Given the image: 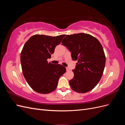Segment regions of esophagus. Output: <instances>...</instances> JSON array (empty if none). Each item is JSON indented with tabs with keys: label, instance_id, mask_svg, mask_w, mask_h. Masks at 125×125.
<instances>
[{
	"label": "esophagus",
	"instance_id": "obj_1",
	"mask_svg": "<svg viewBox=\"0 0 125 125\" xmlns=\"http://www.w3.org/2000/svg\"><path fill=\"white\" fill-rule=\"evenodd\" d=\"M66 70H67V71H68L70 70V69L68 67H67V68H66Z\"/></svg>",
	"mask_w": 125,
	"mask_h": 125
}]
</instances>
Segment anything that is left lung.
<instances>
[{
    "mask_svg": "<svg viewBox=\"0 0 125 125\" xmlns=\"http://www.w3.org/2000/svg\"><path fill=\"white\" fill-rule=\"evenodd\" d=\"M71 52L73 60H78L74 77L69 81L71 89L83 93L92 90L104 70L106 58L103 47L95 37L81 33L67 35L62 42Z\"/></svg>",
    "mask_w": 125,
    "mask_h": 125,
    "instance_id": "8db88e82",
    "label": "left lung"
}]
</instances>
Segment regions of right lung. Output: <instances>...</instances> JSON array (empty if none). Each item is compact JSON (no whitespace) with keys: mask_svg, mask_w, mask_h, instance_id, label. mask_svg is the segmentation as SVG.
<instances>
[{"mask_svg":"<svg viewBox=\"0 0 125 125\" xmlns=\"http://www.w3.org/2000/svg\"><path fill=\"white\" fill-rule=\"evenodd\" d=\"M65 36L36 34L24 44L20 56L22 70L28 83L36 92L47 94L54 91L59 78L65 73V67L47 61Z\"/></svg>","mask_w":125,"mask_h":125,"instance_id":"obj_1","label":"right lung"}]
</instances>
